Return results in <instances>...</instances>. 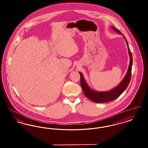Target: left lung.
Returning <instances> with one entry per match:
<instances>
[{
	"mask_svg": "<svg viewBox=\"0 0 148 148\" xmlns=\"http://www.w3.org/2000/svg\"><path fill=\"white\" fill-rule=\"evenodd\" d=\"M111 27L114 31L117 32L118 34H121L123 36L127 43V49L129 51V54L130 56V63H129V65L128 67V69L127 71L126 75L125 76L123 80L120 82L119 84L116 87H115L112 90L108 92H96V91L92 90V89L88 86L85 80L83 74L80 72H79V74L80 75V85L85 95L88 98L92 100V101L96 103L109 102L118 98L127 89L128 85L130 83L131 77H132L133 57H132V52L130 51V50L129 47V45L127 42V39L118 29L115 28L114 27Z\"/></svg>",
	"mask_w": 148,
	"mask_h": 148,
	"instance_id": "obj_1",
	"label": "left lung"
}]
</instances>
